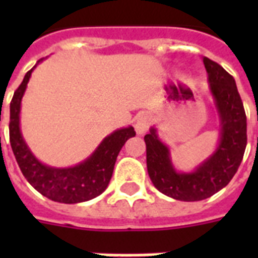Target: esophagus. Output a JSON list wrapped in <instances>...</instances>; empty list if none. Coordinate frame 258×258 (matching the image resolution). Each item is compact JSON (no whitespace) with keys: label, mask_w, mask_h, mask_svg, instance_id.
<instances>
[{"label":"esophagus","mask_w":258,"mask_h":258,"mask_svg":"<svg viewBox=\"0 0 258 258\" xmlns=\"http://www.w3.org/2000/svg\"><path fill=\"white\" fill-rule=\"evenodd\" d=\"M150 127V117L147 115H141L135 121V131L138 135H143Z\"/></svg>","instance_id":"esophagus-1"}]
</instances>
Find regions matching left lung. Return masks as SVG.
<instances>
[{
	"instance_id": "left-lung-1",
	"label": "left lung",
	"mask_w": 258,
	"mask_h": 258,
	"mask_svg": "<svg viewBox=\"0 0 258 258\" xmlns=\"http://www.w3.org/2000/svg\"><path fill=\"white\" fill-rule=\"evenodd\" d=\"M209 91L220 117V141L216 151L190 172L174 167L169 147L159 139L155 127L145 137L147 171L154 186L174 200H206L230 182L246 149V115L232 75L204 57Z\"/></svg>"
}]
</instances>
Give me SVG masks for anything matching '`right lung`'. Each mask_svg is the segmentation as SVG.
<instances>
[{
	"instance_id": "1",
	"label": "right lung",
	"mask_w": 258,
	"mask_h": 258,
	"mask_svg": "<svg viewBox=\"0 0 258 258\" xmlns=\"http://www.w3.org/2000/svg\"><path fill=\"white\" fill-rule=\"evenodd\" d=\"M41 60H38L37 64ZM36 64V66H37ZM36 66L28 71L10 101V146L26 180L46 198L60 204H79L96 198L108 186L121 147L135 137L134 127L119 128L105 137L86 161L72 167H52L34 157L20 128L21 100Z\"/></svg>"
}]
</instances>
